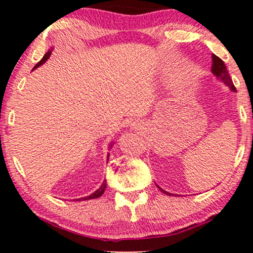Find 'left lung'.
Wrapping results in <instances>:
<instances>
[{
    "label": "left lung",
    "mask_w": 253,
    "mask_h": 253,
    "mask_svg": "<svg viewBox=\"0 0 253 253\" xmlns=\"http://www.w3.org/2000/svg\"><path fill=\"white\" fill-rule=\"evenodd\" d=\"M211 62H213L211 63V74H213L214 76L217 78V80H220L222 83H225L226 85H227L228 88L232 90V91H237L236 86L233 85V83H232V81H231V77H229L225 63H223L219 57H216L215 54H211ZM157 187L163 191L164 194H167V195H172L171 193H168V191L162 189L159 185H157Z\"/></svg>",
    "instance_id": "obj_1"
}]
</instances>
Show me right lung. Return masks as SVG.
Wrapping results in <instances>:
<instances>
[{"instance_id":"obj_1","label":"right lung","mask_w":253,"mask_h":253,"mask_svg":"<svg viewBox=\"0 0 253 253\" xmlns=\"http://www.w3.org/2000/svg\"><path fill=\"white\" fill-rule=\"evenodd\" d=\"M52 50H53V48L51 47L50 50H48L47 52H46V54H45V56L42 57V59L40 60V62L38 63L36 66H34V68H33V70H36L37 68H39L40 65H42V64L45 63L46 60L48 59V58H50L51 53H52ZM33 70H32V71H33ZM112 146H113V143H110V144H109V149H112ZM108 159H109V153H108V156H107V161H108ZM106 187H107V181H106V179H104L102 184H101V187L98 188V189H97L96 191H94V193H92V194H90L89 196H85V197H81V199H76V201H84V200H92V199H97V197H100V196L102 195V194L104 193V190H106Z\"/></svg>"}]
</instances>
